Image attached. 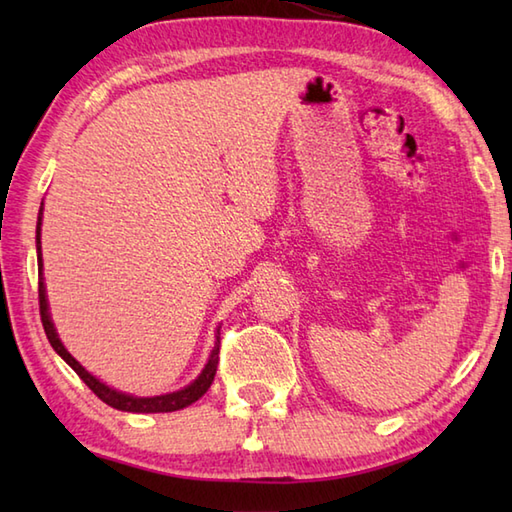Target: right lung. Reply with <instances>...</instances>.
<instances>
[{
    "label": "right lung",
    "mask_w": 512,
    "mask_h": 512,
    "mask_svg": "<svg viewBox=\"0 0 512 512\" xmlns=\"http://www.w3.org/2000/svg\"><path fill=\"white\" fill-rule=\"evenodd\" d=\"M37 262H39V314H41V323H43V330H46V336L50 345L54 347V352H57L65 363H68L79 378L83 380L85 385H88L96 396H99L105 405H110L114 409H121V411H134V413H167V411H178L189 407L191 402L200 400L206 389L211 387L215 372H217V363H220V336H217L215 347L211 352L209 363L202 369V374L193 380L189 387H184L180 391H173V394H165V396H154V398H136V396H127L121 394V391H116L112 387L103 385L101 380H96L92 374L85 372V369L79 365V361H74L72 354L65 350L63 343L59 341L57 330H54V325L50 321V314H48V299H46V288H43V277H41V211H39V222H37Z\"/></svg>",
    "instance_id": "add662e5"
}]
</instances>
